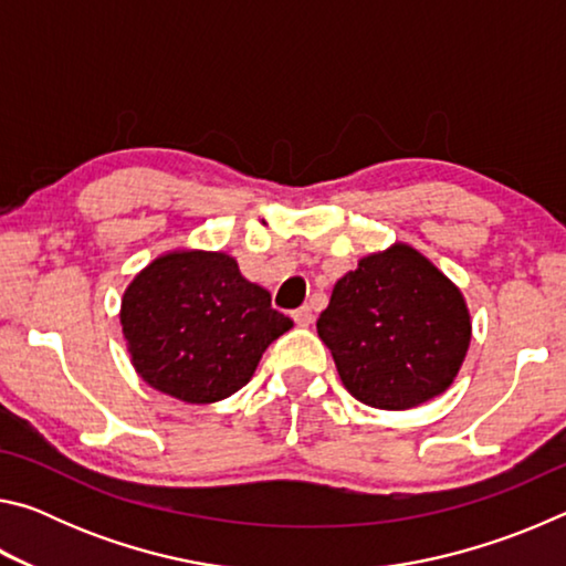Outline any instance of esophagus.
I'll return each instance as SVG.
<instances>
[{
	"mask_svg": "<svg viewBox=\"0 0 566 566\" xmlns=\"http://www.w3.org/2000/svg\"><path fill=\"white\" fill-rule=\"evenodd\" d=\"M292 317L296 324H300V327H310V324L314 322V312L310 304H304V306H300V310H294Z\"/></svg>",
	"mask_w": 566,
	"mask_h": 566,
	"instance_id": "1",
	"label": "esophagus"
}]
</instances>
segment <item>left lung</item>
Instances as JSON below:
<instances>
[{"instance_id": "obj_1", "label": "left lung", "mask_w": 566, "mask_h": 566, "mask_svg": "<svg viewBox=\"0 0 566 566\" xmlns=\"http://www.w3.org/2000/svg\"><path fill=\"white\" fill-rule=\"evenodd\" d=\"M317 332L354 399L409 409L452 385L472 322L462 292L417 249L395 244L334 284Z\"/></svg>"}]
</instances>
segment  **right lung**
<instances>
[{"label": "right lung", "instance_id": "1", "mask_svg": "<svg viewBox=\"0 0 566 566\" xmlns=\"http://www.w3.org/2000/svg\"><path fill=\"white\" fill-rule=\"evenodd\" d=\"M119 319L139 377L189 405L242 389L264 349L292 327L270 292L222 252L159 256L127 286Z\"/></svg>", "mask_w": 566, "mask_h": 566}]
</instances>
